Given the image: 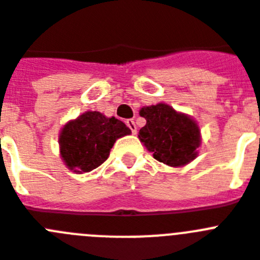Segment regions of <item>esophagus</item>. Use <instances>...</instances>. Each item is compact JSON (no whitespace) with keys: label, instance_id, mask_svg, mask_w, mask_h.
Wrapping results in <instances>:
<instances>
[{"label":"esophagus","instance_id":"esophagus-1","mask_svg":"<svg viewBox=\"0 0 260 260\" xmlns=\"http://www.w3.org/2000/svg\"><path fill=\"white\" fill-rule=\"evenodd\" d=\"M125 123H127V125L129 127V129L132 131L133 135H136V132H137V127H136V124H135V120H133V119H128Z\"/></svg>","mask_w":260,"mask_h":260}]
</instances>
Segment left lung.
I'll return each instance as SVG.
<instances>
[{
	"instance_id": "obj_1",
	"label": "left lung",
	"mask_w": 260,
	"mask_h": 260,
	"mask_svg": "<svg viewBox=\"0 0 260 260\" xmlns=\"http://www.w3.org/2000/svg\"><path fill=\"white\" fill-rule=\"evenodd\" d=\"M140 115L146 124L140 129L139 139L158 162L177 168L197 158L202 137L190 115L163 102L144 106Z\"/></svg>"
}]
</instances>
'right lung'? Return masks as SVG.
<instances>
[{
    "label": "right lung",
    "instance_id": "obj_1",
    "mask_svg": "<svg viewBox=\"0 0 260 260\" xmlns=\"http://www.w3.org/2000/svg\"><path fill=\"white\" fill-rule=\"evenodd\" d=\"M127 135H131V129L119 119L86 111L60 129V158L75 174L90 172L109 158L116 140Z\"/></svg>",
    "mask_w": 260,
    "mask_h": 260
}]
</instances>
